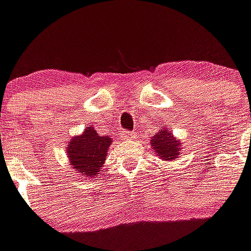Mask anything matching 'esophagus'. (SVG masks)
<instances>
[{
	"mask_svg": "<svg viewBox=\"0 0 251 251\" xmlns=\"http://www.w3.org/2000/svg\"><path fill=\"white\" fill-rule=\"evenodd\" d=\"M122 138L123 139H134L136 138V132H127V130H124L122 133Z\"/></svg>",
	"mask_w": 251,
	"mask_h": 251,
	"instance_id": "esophagus-1",
	"label": "esophagus"
}]
</instances>
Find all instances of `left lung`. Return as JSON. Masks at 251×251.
<instances>
[{
    "instance_id": "8db88e82",
    "label": "left lung",
    "mask_w": 251,
    "mask_h": 251,
    "mask_svg": "<svg viewBox=\"0 0 251 251\" xmlns=\"http://www.w3.org/2000/svg\"><path fill=\"white\" fill-rule=\"evenodd\" d=\"M151 146L157 153V156L163 161H172L181 154V142L177 141L174 134L165 127L152 137Z\"/></svg>"
}]
</instances>
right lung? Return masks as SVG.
I'll return each mask as SVG.
<instances>
[{"label":"right lung","mask_w":251,"mask_h":251,"mask_svg":"<svg viewBox=\"0 0 251 251\" xmlns=\"http://www.w3.org/2000/svg\"><path fill=\"white\" fill-rule=\"evenodd\" d=\"M110 145V137L99 136L94 128L86 127L80 136L69 142L66 154L76 174L95 177L103 167Z\"/></svg>","instance_id":"1"}]
</instances>
